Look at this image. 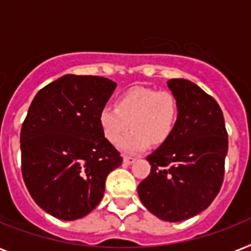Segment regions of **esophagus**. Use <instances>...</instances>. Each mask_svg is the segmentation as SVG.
Segmentation results:
<instances>
[{"label":"esophagus","mask_w":251,"mask_h":251,"mask_svg":"<svg viewBox=\"0 0 251 251\" xmlns=\"http://www.w3.org/2000/svg\"><path fill=\"white\" fill-rule=\"evenodd\" d=\"M124 162H125L126 165H131L135 162V158L130 157V156H124Z\"/></svg>","instance_id":"esophagus-1"}]
</instances>
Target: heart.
I'll use <instances>...</instances> for the list:
<instances>
[{"label":"heart","instance_id":"b5f03b06","mask_svg":"<svg viewBox=\"0 0 251 251\" xmlns=\"http://www.w3.org/2000/svg\"><path fill=\"white\" fill-rule=\"evenodd\" d=\"M98 120L103 135L112 144L119 143L131 125L134 129L119 147L126 153H140L152 142L161 144L170 138L178 120V103L169 91L131 87L120 95L116 108H101Z\"/></svg>","mask_w":251,"mask_h":251}]
</instances>
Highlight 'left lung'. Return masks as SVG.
Here are the masks:
<instances>
[{"instance_id": "left-lung-1", "label": "left lung", "mask_w": 251, "mask_h": 251, "mask_svg": "<svg viewBox=\"0 0 251 251\" xmlns=\"http://www.w3.org/2000/svg\"><path fill=\"white\" fill-rule=\"evenodd\" d=\"M178 120L166 142L147 157L151 173L138 195L154 217L182 222L202 213L219 193L228 135L221 107L192 81L172 78Z\"/></svg>"}]
</instances>
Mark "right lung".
<instances>
[{
	"instance_id": "obj_1",
	"label": "right lung",
	"mask_w": 251,
	"mask_h": 251,
	"mask_svg": "<svg viewBox=\"0 0 251 251\" xmlns=\"http://www.w3.org/2000/svg\"><path fill=\"white\" fill-rule=\"evenodd\" d=\"M117 83L66 75L41 89L20 132L22 173L34 202L62 221L97 207L122 157L101 132L99 112Z\"/></svg>"
}]
</instances>
